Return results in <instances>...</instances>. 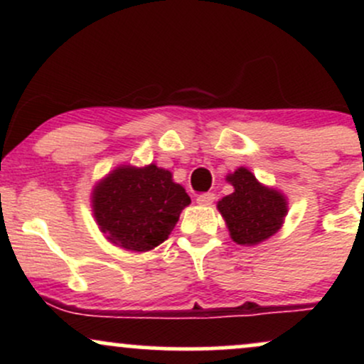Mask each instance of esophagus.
<instances>
[{"mask_svg": "<svg viewBox=\"0 0 364 364\" xmlns=\"http://www.w3.org/2000/svg\"><path fill=\"white\" fill-rule=\"evenodd\" d=\"M214 198H215L214 193H203L196 196V203H198V205H212Z\"/></svg>", "mask_w": 364, "mask_h": 364, "instance_id": "esophagus-1", "label": "esophagus"}]
</instances>
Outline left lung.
I'll return each mask as SVG.
<instances>
[{
	"mask_svg": "<svg viewBox=\"0 0 364 364\" xmlns=\"http://www.w3.org/2000/svg\"><path fill=\"white\" fill-rule=\"evenodd\" d=\"M225 181L235 191L217 202V210L236 245H260L282 228L289 203L281 190L262 185L246 168L228 174Z\"/></svg>",
	"mask_w": 364,
	"mask_h": 364,
	"instance_id": "left-lung-1",
	"label": "left lung"
}]
</instances>
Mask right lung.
Here are the masks:
<instances>
[{"label":"right lung","instance_id":"right-lung-1","mask_svg":"<svg viewBox=\"0 0 364 364\" xmlns=\"http://www.w3.org/2000/svg\"><path fill=\"white\" fill-rule=\"evenodd\" d=\"M92 214L107 241L145 253L168 240L179 214L191 203L173 173L152 164H121L99 179L90 193Z\"/></svg>","mask_w":364,"mask_h":364}]
</instances>
